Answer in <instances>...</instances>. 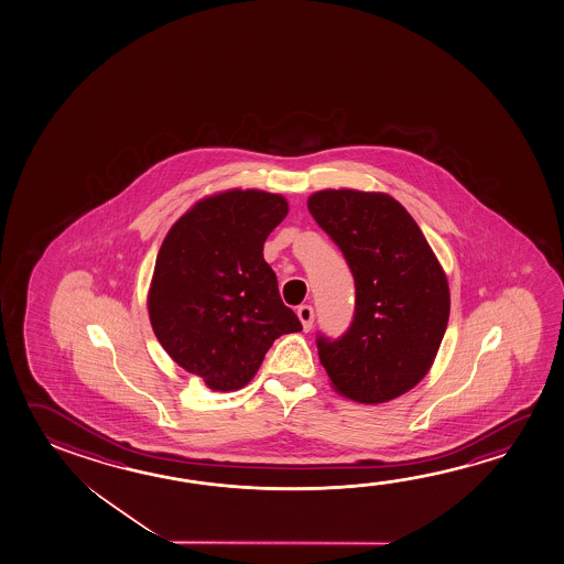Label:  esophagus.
Listing matches in <instances>:
<instances>
[{
	"mask_svg": "<svg viewBox=\"0 0 564 564\" xmlns=\"http://www.w3.org/2000/svg\"><path fill=\"white\" fill-rule=\"evenodd\" d=\"M297 317H300V322L304 325V332H310L312 329V325H314V307L312 306H300L297 307Z\"/></svg>",
	"mask_w": 564,
	"mask_h": 564,
	"instance_id": "34e87169",
	"label": "esophagus"
}]
</instances>
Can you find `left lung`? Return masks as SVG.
Segmentation results:
<instances>
[{"instance_id":"left-lung-1","label":"left lung","mask_w":564,"mask_h":564,"mask_svg":"<svg viewBox=\"0 0 564 564\" xmlns=\"http://www.w3.org/2000/svg\"><path fill=\"white\" fill-rule=\"evenodd\" d=\"M355 280L349 329L317 334L319 361L347 399L377 404L411 391L438 354L449 315L448 280L419 225L384 193L327 189L307 199Z\"/></svg>"}]
</instances>
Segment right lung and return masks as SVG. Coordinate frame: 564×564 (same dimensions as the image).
<instances>
[{
  "label": "right lung",
  "mask_w": 564,
  "mask_h": 564,
  "mask_svg": "<svg viewBox=\"0 0 564 564\" xmlns=\"http://www.w3.org/2000/svg\"><path fill=\"white\" fill-rule=\"evenodd\" d=\"M286 215L282 195L219 193L185 213L158 252L148 296L153 334L213 391L245 387L280 335L302 332L262 254Z\"/></svg>",
  "instance_id": "add662e5"
}]
</instances>
